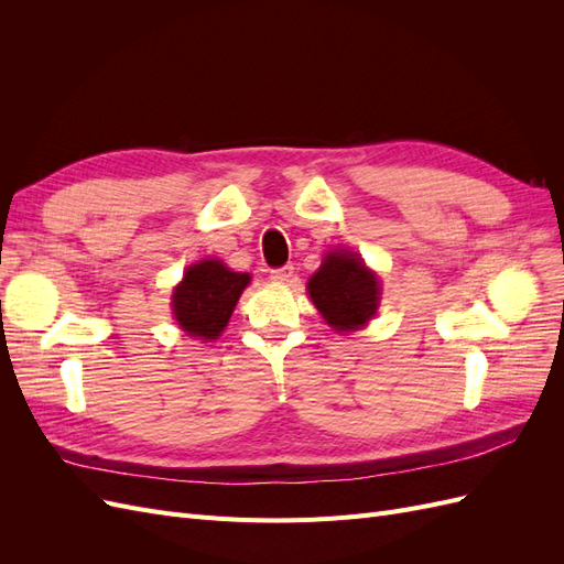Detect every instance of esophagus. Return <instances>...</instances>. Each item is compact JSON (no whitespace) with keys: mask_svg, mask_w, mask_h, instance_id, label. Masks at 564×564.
Wrapping results in <instances>:
<instances>
[{"mask_svg":"<svg viewBox=\"0 0 564 564\" xmlns=\"http://www.w3.org/2000/svg\"><path fill=\"white\" fill-rule=\"evenodd\" d=\"M270 280L272 282H292L294 280V265H284L270 272Z\"/></svg>","mask_w":564,"mask_h":564,"instance_id":"esophagus-1","label":"esophagus"}]
</instances>
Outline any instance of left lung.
I'll return each instance as SVG.
<instances>
[{"label":"left lung","instance_id":"8db88e82","mask_svg":"<svg viewBox=\"0 0 564 564\" xmlns=\"http://www.w3.org/2000/svg\"><path fill=\"white\" fill-rule=\"evenodd\" d=\"M308 294L329 327L344 334L365 327L373 317L381 301V284L360 253L334 249L308 280Z\"/></svg>","mask_w":564,"mask_h":564}]
</instances>
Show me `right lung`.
<instances>
[{
  "label": "right lung",
  "instance_id": "1",
  "mask_svg": "<svg viewBox=\"0 0 564 564\" xmlns=\"http://www.w3.org/2000/svg\"><path fill=\"white\" fill-rule=\"evenodd\" d=\"M249 282V272H235L224 261L193 263L172 296L178 327L195 338H218Z\"/></svg>",
  "mask_w": 564,
  "mask_h": 564
}]
</instances>
